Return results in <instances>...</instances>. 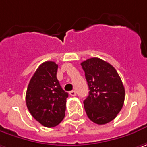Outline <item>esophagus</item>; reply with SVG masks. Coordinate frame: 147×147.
<instances>
[{
    "mask_svg": "<svg viewBox=\"0 0 147 147\" xmlns=\"http://www.w3.org/2000/svg\"><path fill=\"white\" fill-rule=\"evenodd\" d=\"M69 94H70V96H76V92L75 91H71L69 92Z\"/></svg>",
    "mask_w": 147,
    "mask_h": 147,
    "instance_id": "obj_1",
    "label": "esophagus"
}]
</instances>
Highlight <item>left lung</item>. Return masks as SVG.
Masks as SVG:
<instances>
[{
    "instance_id": "1",
    "label": "left lung",
    "mask_w": 147,
    "mask_h": 147,
    "mask_svg": "<svg viewBox=\"0 0 147 147\" xmlns=\"http://www.w3.org/2000/svg\"><path fill=\"white\" fill-rule=\"evenodd\" d=\"M89 87L83 101L91 121L104 125L114 120L123 107L125 88L116 69L108 62L93 57L81 63Z\"/></svg>"
}]
</instances>
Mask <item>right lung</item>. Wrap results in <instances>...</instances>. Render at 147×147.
Here are the masks:
<instances>
[{"label":"right lung","instance_id":"obj_1","mask_svg":"<svg viewBox=\"0 0 147 147\" xmlns=\"http://www.w3.org/2000/svg\"><path fill=\"white\" fill-rule=\"evenodd\" d=\"M58 65L46 61L39 65L31 77L26 93V102L31 116L46 127L61 123L65 117L68 93L56 77Z\"/></svg>","mask_w":147,"mask_h":147}]
</instances>
